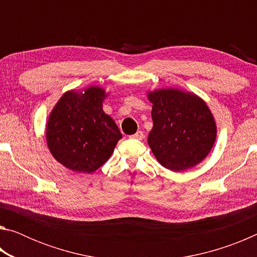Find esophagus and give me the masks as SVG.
Instances as JSON below:
<instances>
[{"instance_id":"1","label":"esophagus","mask_w":257,"mask_h":257,"mask_svg":"<svg viewBox=\"0 0 257 257\" xmlns=\"http://www.w3.org/2000/svg\"><path fill=\"white\" fill-rule=\"evenodd\" d=\"M130 138H133V139H138V141H142V139L144 138V133H143V132H141V130H139V132H137L136 134L133 135V136H130Z\"/></svg>"}]
</instances>
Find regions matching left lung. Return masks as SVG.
<instances>
[{"mask_svg":"<svg viewBox=\"0 0 257 257\" xmlns=\"http://www.w3.org/2000/svg\"><path fill=\"white\" fill-rule=\"evenodd\" d=\"M147 97L153 104V128L147 143L159 163L175 172L201 163L216 138V124L206 103L177 88L156 89Z\"/></svg>","mask_w":257,"mask_h":257,"instance_id":"left-lung-1","label":"left lung"}]
</instances>
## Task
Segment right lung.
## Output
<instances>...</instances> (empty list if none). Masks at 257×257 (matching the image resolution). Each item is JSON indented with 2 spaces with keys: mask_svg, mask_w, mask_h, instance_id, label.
Instances as JSON below:
<instances>
[{
  "mask_svg": "<svg viewBox=\"0 0 257 257\" xmlns=\"http://www.w3.org/2000/svg\"><path fill=\"white\" fill-rule=\"evenodd\" d=\"M104 89L64 93L46 124V143L53 158L72 171L92 173L106 162L122 138L118 125L103 111Z\"/></svg>",
  "mask_w": 257,
  "mask_h": 257,
  "instance_id": "obj_1",
  "label": "right lung"
}]
</instances>
